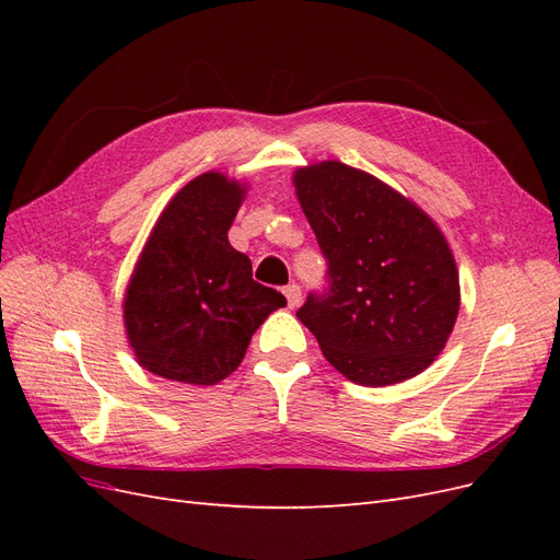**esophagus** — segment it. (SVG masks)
Returning a JSON list of instances; mask_svg holds the SVG:
<instances>
[{
    "label": "esophagus",
    "instance_id": "obj_1",
    "mask_svg": "<svg viewBox=\"0 0 560 560\" xmlns=\"http://www.w3.org/2000/svg\"><path fill=\"white\" fill-rule=\"evenodd\" d=\"M284 296H287V306L290 308H296L299 303H301V287L299 284H287L284 287Z\"/></svg>",
    "mask_w": 560,
    "mask_h": 560
}]
</instances>
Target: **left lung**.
Wrapping results in <instances>:
<instances>
[{"instance_id":"8db88e82","label":"left lung","mask_w":560,"mask_h":560,"mask_svg":"<svg viewBox=\"0 0 560 560\" xmlns=\"http://www.w3.org/2000/svg\"><path fill=\"white\" fill-rule=\"evenodd\" d=\"M294 186L327 261V287L296 317L354 383L418 376L444 350L460 308L442 231L387 184L338 161L299 167Z\"/></svg>"}]
</instances>
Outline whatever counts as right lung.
<instances>
[{"label": "right lung", "instance_id": "obj_1", "mask_svg": "<svg viewBox=\"0 0 560 560\" xmlns=\"http://www.w3.org/2000/svg\"><path fill=\"white\" fill-rule=\"evenodd\" d=\"M245 189L219 173L191 179L167 202L130 278L124 317L151 374L212 385L238 369L252 334L287 299L252 280L229 229Z\"/></svg>", "mask_w": 560, "mask_h": 560}]
</instances>
